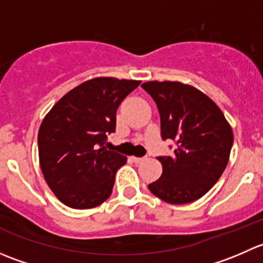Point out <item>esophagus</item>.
Masks as SVG:
<instances>
[{"label": "esophagus", "instance_id": "esophagus-1", "mask_svg": "<svg viewBox=\"0 0 263 263\" xmlns=\"http://www.w3.org/2000/svg\"><path fill=\"white\" fill-rule=\"evenodd\" d=\"M146 159H147V156H142V158H137V156H132V160H134L136 164L142 163V161L146 160Z\"/></svg>", "mask_w": 263, "mask_h": 263}]
</instances>
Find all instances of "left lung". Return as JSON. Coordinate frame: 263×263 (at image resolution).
<instances>
[{
	"instance_id": "left-lung-1",
	"label": "left lung",
	"mask_w": 263,
	"mask_h": 263,
	"mask_svg": "<svg viewBox=\"0 0 263 263\" xmlns=\"http://www.w3.org/2000/svg\"><path fill=\"white\" fill-rule=\"evenodd\" d=\"M142 87L160 115L161 139L173 140V156H158L163 173L148 184L153 195L172 205L202 197L227 168L233 131L220 108L203 92L177 81H148Z\"/></svg>"
}]
</instances>
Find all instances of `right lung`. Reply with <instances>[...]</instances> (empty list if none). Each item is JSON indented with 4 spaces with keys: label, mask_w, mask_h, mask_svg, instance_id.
<instances>
[{
    "label": "right lung",
    "mask_w": 263,
    "mask_h": 263,
    "mask_svg": "<svg viewBox=\"0 0 263 263\" xmlns=\"http://www.w3.org/2000/svg\"><path fill=\"white\" fill-rule=\"evenodd\" d=\"M140 84L115 78L85 81L44 117L38 134L41 168L52 192L68 208H95L112 193L127 158L104 145L116 131L119 104Z\"/></svg>",
    "instance_id": "1"
}]
</instances>
